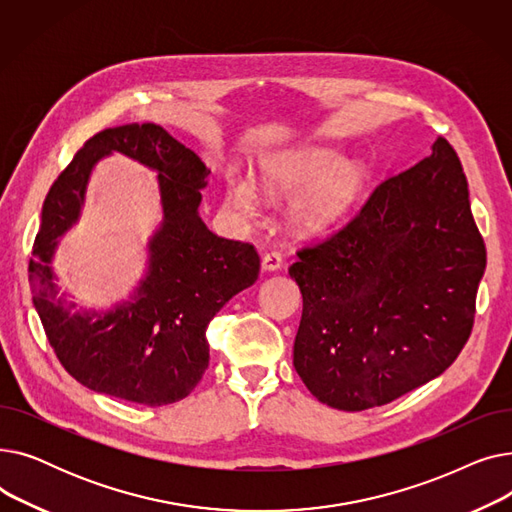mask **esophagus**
Returning <instances> with one entry per match:
<instances>
[{
  "mask_svg": "<svg viewBox=\"0 0 512 512\" xmlns=\"http://www.w3.org/2000/svg\"><path fill=\"white\" fill-rule=\"evenodd\" d=\"M261 267L265 272H278L282 267V255L278 251H272V253H265L263 259H261Z\"/></svg>",
  "mask_w": 512,
  "mask_h": 512,
  "instance_id": "obj_1",
  "label": "esophagus"
}]
</instances>
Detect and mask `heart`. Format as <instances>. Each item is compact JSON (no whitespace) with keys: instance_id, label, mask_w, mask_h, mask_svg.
I'll list each match as a JSON object with an SVG mask.
<instances>
[{"instance_id":"b5f03b06","label":"heart","mask_w":512,"mask_h":512,"mask_svg":"<svg viewBox=\"0 0 512 512\" xmlns=\"http://www.w3.org/2000/svg\"><path fill=\"white\" fill-rule=\"evenodd\" d=\"M365 182V168L344 161L332 147H303L272 155L261 164V188L270 197L294 199L290 215L305 232H324L340 222L357 201ZM230 201L242 213L253 215L259 207L255 188L247 180L230 184Z\"/></svg>"}]
</instances>
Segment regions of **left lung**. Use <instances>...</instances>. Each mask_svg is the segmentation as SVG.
I'll return each mask as SVG.
<instances>
[{"instance_id":"left-lung-1","label":"left lung","mask_w":512,"mask_h":512,"mask_svg":"<svg viewBox=\"0 0 512 512\" xmlns=\"http://www.w3.org/2000/svg\"><path fill=\"white\" fill-rule=\"evenodd\" d=\"M486 245L446 139L288 267L303 294L294 369L328 407L365 411L444 373L469 340Z\"/></svg>"}]
</instances>
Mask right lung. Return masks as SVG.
Wrapping results in <instances>:
<instances>
[{
  "mask_svg": "<svg viewBox=\"0 0 512 512\" xmlns=\"http://www.w3.org/2000/svg\"><path fill=\"white\" fill-rule=\"evenodd\" d=\"M114 152L158 174L162 222L148 241V267L126 302L78 308L57 284L52 259L84 208L94 166ZM211 170L159 124L97 132L49 188L29 278L47 340L76 382L99 394L161 407L193 392L209 365L207 326L234 294L255 284L249 242L213 234L199 215Z\"/></svg>",
  "mask_w": 512,
  "mask_h": 512,
  "instance_id": "add662e5",
  "label": "right lung"
}]
</instances>
